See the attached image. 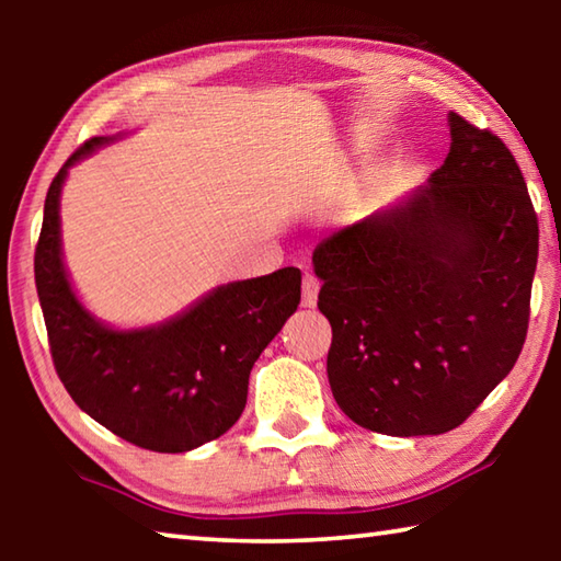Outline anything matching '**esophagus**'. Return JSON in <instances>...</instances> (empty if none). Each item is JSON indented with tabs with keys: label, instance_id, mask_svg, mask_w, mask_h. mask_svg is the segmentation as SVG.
I'll return each mask as SVG.
<instances>
[{
	"label": "esophagus",
	"instance_id": "obj_1",
	"mask_svg": "<svg viewBox=\"0 0 561 561\" xmlns=\"http://www.w3.org/2000/svg\"><path fill=\"white\" fill-rule=\"evenodd\" d=\"M319 279L314 274H304V282H301V307L307 309H314L317 307V299H319Z\"/></svg>",
	"mask_w": 561,
	"mask_h": 561
}]
</instances>
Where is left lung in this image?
<instances>
[{"label":"left lung","instance_id":"obj_1","mask_svg":"<svg viewBox=\"0 0 561 561\" xmlns=\"http://www.w3.org/2000/svg\"><path fill=\"white\" fill-rule=\"evenodd\" d=\"M450 153L428 183L314 252L336 403L360 428L448 433L522 351L539 227L515 158L448 113Z\"/></svg>","mask_w":561,"mask_h":561}]
</instances>
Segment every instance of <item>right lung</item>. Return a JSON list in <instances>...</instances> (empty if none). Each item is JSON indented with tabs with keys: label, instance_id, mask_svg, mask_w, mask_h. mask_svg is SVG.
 Wrapping results in <instances>:
<instances>
[{
	"label": "right lung",
	"instance_id": "1",
	"mask_svg": "<svg viewBox=\"0 0 561 561\" xmlns=\"http://www.w3.org/2000/svg\"><path fill=\"white\" fill-rule=\"evenodd\" d=\"M118 136H96L66 160L46 193L34 254L51 358L73 403L138 448L187 453L220 438L247 403L254 360L299 307L301 272L227 282L160 324L118 329L83 307L61 250L69 170Z\"/></svg>",
	"mask_w": 561,
	"mask_h": 561
}]
</instances>
